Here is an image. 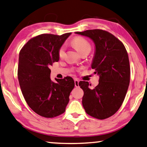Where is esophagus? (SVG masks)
<instances>
[{
	"label": "esophagus",
	"mask_w": 147,
	"mask_h": 147,
	"mask_svg": "<svg viewBox=\"0 0 147 147\" xmlns=\"http://www.w3.org/2000/svg\"><path fill=\"white\" fill-rule=\"evenodd\" d=\"M74 82H75V86H76V87H79V81L77 79H74Z\"/></svg>",
	"instance_id": "1"
}]
</instances>
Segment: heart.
I'll use <instances>...</instances> for the list:
<instances>
[{
  "mask_svg": "<svg viewBox=\"0 0 147 147\" xmlns=\"http://www.w3.org/2000/svg\"><path fill=\"white\" fill-rule=\"evenodd\" d=\"M71 45L74 48L77 50V51L80 54L86 52H90L91 51V45L88 41L81 37H76L71 41ZM65 54V48L64 47H61L58 51V55L59 57H62L64 56Z\"/></svg>",
  "mask_w": 147,
  "mask_h": 147,
  "instance_id": "b5f03b06",
  "label": "heart"
}]
</instances>
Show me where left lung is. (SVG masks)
I'll return each instance as SVG.
<instances>
[{"instance_id":"1","label":"left lung","mask_w":147,"mask_h":147,"mask_svg":"<svg viewBox=\"0 0 147 147\" xmlns=\"http://www.w3.org/2000/svg\"><path fill=\"white\" fill-rule=\"evenodd\" d=\"M76 34L89 38L95 44L91 68L99 76L98 84L90 89L89 82L80 81L84 91L82 106L88 115L100 120L111 117L120 109L130 82L129 56L123 44L101 29Z\"/></svg>"}]
</instances>
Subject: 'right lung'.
Returning a JSON list of instances; mask_svg holds the SVG:
<instances>
[{
	"instance_id": "right-lung-1",
	"label": "right lung",
	"mask_w": 147,
	"mask_h": 147,
	"mask_svg": "<svg viewBox=\"0 0 147 147\" xmlns=\"http://www.w3.org/2000/svg\"><path fill=\"white\" fill-rule=\"evenodd\" d=\"M71 34H42L30 39L20 52L18 78L22 94L32 111L54 118L65 111L75 83L70 77L51 79L49 66L59 59L58 51Z\"/></svg>"
}]
</instances>
